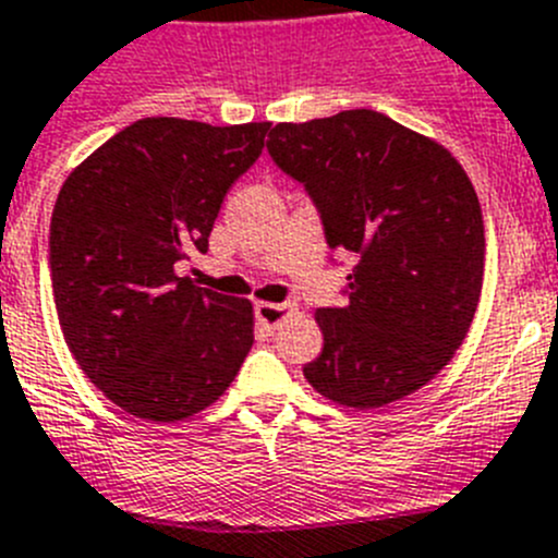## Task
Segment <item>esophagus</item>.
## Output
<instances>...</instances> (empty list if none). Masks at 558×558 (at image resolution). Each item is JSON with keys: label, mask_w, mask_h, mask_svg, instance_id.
<instances>
[{"label": "esophagus", "mask_w": 558, "mask_h": 558, "mask_svg": "<svg viewBox=\"0 0 558 558\" xmlns=\"http://www.w3.org/2000/svg\"><path fill=\"white\" fill-rule=\"evenodd\" d=\"M291 314V305L286 303H258L255 305V319L264 330H275L286 316Z\"/></svg>", "instance_id": "1"}]
</instances>
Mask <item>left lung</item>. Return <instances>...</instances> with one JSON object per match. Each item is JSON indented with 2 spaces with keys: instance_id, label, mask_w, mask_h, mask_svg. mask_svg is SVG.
Returning <instances> with one entry per match:
<instances>
[{
  "instance_id": "1",
  "label": "left lung",
  "mask_w": 558,
  "mask_h": 558,
  "mask_svg": "<svg viewBox=\"0 0 558 558\" xmlns=\"http://www.w3.org/2000/svg\"><path fill=\"white\" fill-rule=\"evenodd\" d=\"M280 172L303 183L325 242L353 253L344 308H319V395L378 409L428 384L464 341L484 283V217L459 160L378 110L275 124Z\"/></svg>"
}]
</instances>
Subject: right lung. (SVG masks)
Segmentation results:
<instances>
[{"mask_svg":"<svg viewBox=\"0 0 558 558\" xmlns=\"http://www.w3.org/2000/svg\"><path fill=\"white\" fill-rule=\"evenodd\" d=\"M269 122L210 128L138 119L80 163L49 225L60 330L92 384L128 414L178 423L233 384L253 348V305L178 278L208 253L230 185Z\"/></svg>","mask_w":558,"mask_h":558,"instance_id":"1","label":"right lung"}]
</instances>
